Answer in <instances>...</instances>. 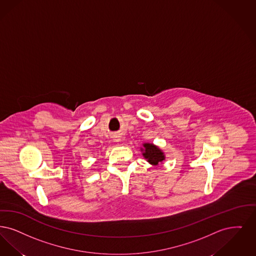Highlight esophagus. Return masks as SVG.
I'll list each match as a JSON object with an SVG mask.
<instances>
[{
  "mask_svg": "<svg viewBox=\"0 0 256 256\" xmlns=\"http://www.w3.org/2000/svg\"><path fill=\"white\" fill-rule=\"evenodd\" d=\"M114 142H120V136H116Z\"/></svg>",
  "mask_w": 256,
  "mask_h": 256,
  "instance_id": "34e87169",
  "label": "esophagus"
}]
</instances>
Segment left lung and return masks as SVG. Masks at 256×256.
<instances>
[{
	"label": "left lung",
	"mask_w": 256,
	"mask_h": 256,
	"mask_svg": "<svg viewBox=\"0 0 256 256\" xmlns=\"http://www.w3.org/2000/svg\"><path fill=\"white\" fill-rule=\"evenodd\" d=\"M142 146L140 148L142 156L151 166H158L166 160V155L158 146L149 142H145Z\"/></svg>",
	"instance_id": "1"
}]
</instances>
